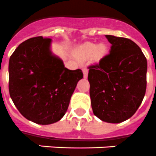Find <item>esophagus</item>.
Returning a JSON list of instances; mask_svg holds the SVG:
<instances>
[{
    "mask_svg": "<svg viewBox=\"0 0 156 156\" xmlns=\"http://www.w3.org/2000/svg\"><path fill=\"white\" fill-rule=\"evenodd\" d=\"M82 71H83V75H84V78H87V77H88V72H89V70H88V69H87V68H83V69H82Z\"/></svg>",
    "mask_w": 156,
    "mask_h": 156,
    "instance_id": "1",
    "label": "esophagus"
}]
</instances>
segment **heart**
I'll use <instances>...</instances> for the list:
<instances>
[{"mask_svg":"<svg viewBox=\"0 0 156 156\" xmlns=\"http://www.w3.org/2000/svg\"><path fill=\"white\" fill-rule=\"evenodd\" d=\"M106 45L101 44L97 45L93 43H87L82 46V48L78 51V55L81 58L86 59L91 58L92 56H95L97 58H100L106 54Z\"/></svg>","mask_w":156,"mask_h":156,"instance_id":"obj_1","label":"heart"}]
</instances>
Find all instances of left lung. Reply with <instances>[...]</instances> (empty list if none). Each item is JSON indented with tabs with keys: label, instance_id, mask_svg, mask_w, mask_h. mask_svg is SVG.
Listing matches in <instances>:
<instances>
[{
	"label": "left lung",
	"instance_id": "8db88e82",
	"mask_svg": "<svg viewBox=\"0 0 156 156\" xmlns=\"http://www.w3.org/2000/svg\"><path fill=\"white\" fill-rule=\"evenodd\" d=\"M109 54L89 66L88 80L94 114L105 122L117 124L133 116L144 98L147 59L136 44L105 35Z\"/></svg>",
	"mask_w": 156,
	"mask_h": 156
}]
</instances>
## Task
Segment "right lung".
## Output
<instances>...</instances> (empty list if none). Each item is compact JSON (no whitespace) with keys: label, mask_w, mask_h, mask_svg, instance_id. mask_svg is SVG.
Listing matches in <instances>:
<instances>
[{"label":"right lung","mask_w":156,"mask_h":156,"mask_svg":"<svg viewBox=\"0 0 156 156\" xmlns=\"http://www.w3.org/2000/svg\"><path fill=\"white\" fill-rule=\"evenodd\" d=\"M51 39L37 36L18 46L9 58V94L19 112L39 125L53 124L67 110L80 69L68 70L51 51Z\"/></svg>","instance_id":"add662e5"}]
</instances>
